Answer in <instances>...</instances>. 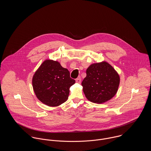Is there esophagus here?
Wrapping results in <instances>:
<instances>
[{"label": "esophagus", "mask_w": 151, "mask_h": 151, "mask_svg": "<svg viewBox=\"0 0 151 151\" xmlns=\"http://www.w3.org/2000/svg\"><path fill=\"white\" fill-rule=\"evenodd\" d=\"M76 83H78V84H80L81 83V78H77L76 79Z\"/></svg>", "instance_id": "1"}]
</instances>
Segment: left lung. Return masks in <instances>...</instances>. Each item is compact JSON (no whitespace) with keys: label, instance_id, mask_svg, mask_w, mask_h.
<instances>
[{"label":"left lung","instance_id":"left-lung-1","mask_svg":"<svg viewBox=\"0 0 151 151\" xmlns=\"http://www.w3.org/2000/svg\"><path fill=\"white\" fill-rule=\"evenodd\" d=\"M86 73L81 85L88 101L101 104L110 100L116 94L120 84V76L107 62L90 65Z\"/></svg>","mask_w":151,"mask_h":151}]
</instances>
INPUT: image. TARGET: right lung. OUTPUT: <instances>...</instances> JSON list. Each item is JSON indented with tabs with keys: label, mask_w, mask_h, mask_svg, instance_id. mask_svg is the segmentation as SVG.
Returning a JSON list of instances; mask_svg holds the SVG:
<instances>
[{
	"label": "right lung",
	"mask_w": 151,
	"mask_h": 151,
	"mask_svg": "<svg viewBox=\"0 0 151 151\" xmlns=\"http://www.w3.org/2000/svg\"><path fill=\"white\" fill-rule=\"evenodd\" d=\"M76 81L70 77V72L58 61L46 59L33 76L32 87L37 98L43 104L56 107L65 102L70 88Z\"/></svg>",
	"instance_id": "right-lung-1"
}]
</instances>
